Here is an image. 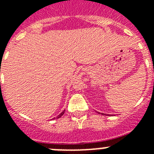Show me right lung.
<instances>
[{
    "instance_id": "add662e5",
    "label": "right lung",
    "mask_w": 154,
    "mask_h": 154,
    "mask_svg": "<svg viewBox=\"0 0 154 154\" xmlns=\"http://www.w3.org/2000/svg\"><path fill=\"white\" fill-rule=\"evenodd\" d=\"M64 113H65V110H64V111H62V112H60V114L58 115L57 117V118H60V117H61V116H62V115H63V114H64Z\"/></svg>"
}]
</instances>
